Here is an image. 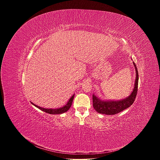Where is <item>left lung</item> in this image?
I'll return each instance as SVG.
<instances>
[{"instance_id": "obj_1", "label": "left lung", "mask_w": 160, "mask_h": 160, "mask_svg": "<svg viewBox=\"0 0 160 160\" xmlns=\"http://www.w3.org/2000/svg\"><path fill=\"white\" fill-rule=\"evenodd\" d=\"M133 64L135 67L136 77L135 80L134 88L130 95L128 97L119 101H103L93 94V106L98 112L109 115H115V114H117L128 108L133 104L137 96V92H138L139 82V74L138 68H137L136 65L133 61Z\"/></svg>"}]
</instances>
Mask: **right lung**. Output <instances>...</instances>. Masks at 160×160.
<instances>
[{
    "instance_id": "1",
    "label": "right lung",
    "mask_w": 160,
    "mask_h": 160,
    "mask_svg": "<svg viewBox=\"0 0 160 160\" xmlns=\"http://www.w3.org/2000/svg\"><path fill=\"white\" fill-rule=\"evenodd\" d=\"M74 96H75V94H73L71 98L70 99H69V101H68V102H67V104L62 106V108H58V109H48V108H42V107H40L37 105H35V104H33V102H31V103L34 105L35 107L38 108V109H40V110L45 112H48L49 114H52V115H57V114H62V113H64L65 112H66L68 109H69L72 104V102H73V98H74Z\"/></svg>"
}]
</instances>
